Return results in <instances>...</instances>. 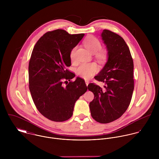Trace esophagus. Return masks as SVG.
I'll return each mask as SVG.
<instances>
[{
  "label": "esophagus",
  "instance_id": "esophagus-1",
  "mask_svg": "<svg viewBox=\"0 0 159 159\" xmlns=\"http://www.w3.org/2000/svg\"><path fill=\"white\" fill-rule=\"evenodd\" d=\"M85 83H86V86H88V85L89 84V80H85Z\"/></svg>",
  "mask_w": 159,
  "mask_h": 159
}]
</instances>
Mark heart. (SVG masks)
Here are the masks:
<instances>
[{
	"mask_svg": "<svg viewBox=\"0 0 159 159\" xmlns=\"http://www.w3.org/2000/svg\"><path fill=\"white\" fill-rule=\"evenodd\" d=\"M84 45L89 51L92 53H96L102 48V44L98 39L95 37H89L84 42ZM76 48H74L70 52V59L73 60L75 59V52ZM106 57L105 53L100 52L98 54V57L100 59H104ZM97 67L95 63L90 64H81L76 68L77 74L82 78H89L97 71Z\"/></svg>",
	"mask_w": 159,
	"mask_h": 159,
	"instance_id": "b5f03b06",
	"label": "heart"
}]
</instances>
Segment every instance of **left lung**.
Segmentation results:
<instances>
[{"label":"left lung","mask_w":159,"mask_h":159,"mask_svg":"<svg viewBox=\"0 0 159 159\" xmlns=\"http://www.w3.org/2000/svg\"><path fill=\"white\" fill-rule=\"evenodd\" d=\"M108 51V61L96 80L105 83L103 88L94 83L88 89L94 94L89 103L92 118L102 124L119 119L128 108L134 89V62L129 48L117 34L105 29L101 34Z\"/></svg>","instance_id":"obj_1"}]
</instances>
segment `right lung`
<instances>
[{
  "label": "right lung",
  "mask_w": 159,
  "mask_h": 159,
  "mask_svg": "<svg viewBox=\"0 0 159 159\" xmlns=\"http://www.w3.org/2000/svg\"><path fill=\"white\" fill-rule=\"evenodd\" d=\"M84 35L62 29L49 31L33 49L29 64V90L39 111L51 120L70 119L76 101L88 89L83 79L70 81L75 74L67 68L71 66V51Z\"/></svg>",
  "instance_id": "right-lung-1"
}]
</instances>
